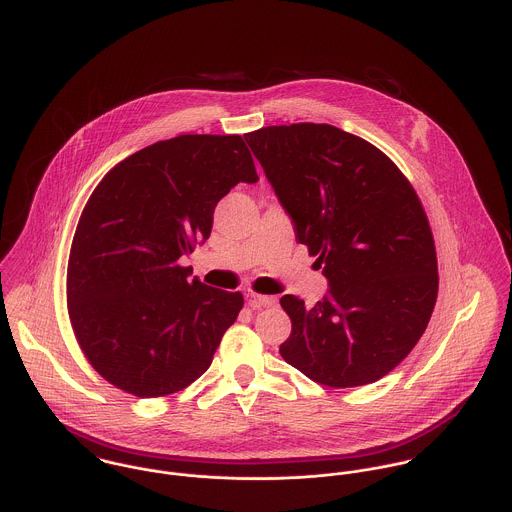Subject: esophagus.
Segmentation results:
<instances>
[{
    "instance_id": "obj_1",
    "label": "esophagus",
    "mask_w": 512,
    "mask_h": 512,
    "mask_svg": "<svg viewBox=\"0 0 512 512\" xmlns=\"http://www.w3.org/2000/svg\"><path fill=\"white\" fill-rule=\"evenodd\" d=\"M278 303L276 295H260V293H252L250 295V307L252 309H262V307H272Z\"/></svg>"
}]
</instances>
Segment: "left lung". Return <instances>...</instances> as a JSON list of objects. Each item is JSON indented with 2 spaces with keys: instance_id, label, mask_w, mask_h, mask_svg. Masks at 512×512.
Instances as JSON below:
<instances>
[{
  "instance_id": "8db88e82",
  "label": "left lung",
  "mask_w": 512,
  "mask_h": 512,
  "mask_svg": "<svg viewBox=\"0 0 512 512\" xmlns=\"http://www.w3.org/2000/svg\"><path fill=\"white\" fill-rule=\"evenodd\" d=\"M244 140L329 280L313 307L280 299L292 319L282 357L323 386L376 382L416 347L438 299L434 236L412 183L378 147L329 124Z\"/></svg>"
}]
</instances>
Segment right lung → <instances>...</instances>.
<instances>
[{
    "mask_svg": "<svg viewBox=\"0 0 512 512\" xmlns=\"http://www.w3.org/2000/svg\"><path fill=\"white\" fill-rule=\"evenodd\" d=\"M240 136L185 134L114 165L74 232L67 307L92 368L138 398L179 392L213 363L240 292L189 280L179 260L207 240L220 199L256 183Z\"/></svg>",
    "mask_w": 512,
    "mask_h": 512,
    "instance_id": "add662e5",
    "label": "right lung"
}]
</instances>
